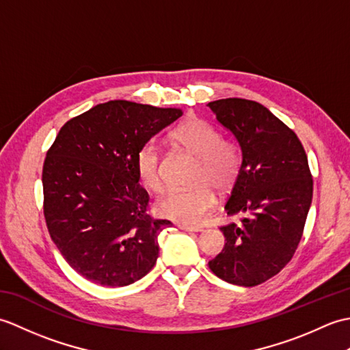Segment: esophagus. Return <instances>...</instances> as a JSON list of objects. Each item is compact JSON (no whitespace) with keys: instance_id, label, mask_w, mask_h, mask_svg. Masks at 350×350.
<instances>
[{"instance_id":"34e87169","label":"esophagus","mask_w":350,"mask_h":350,"mask_svg":"<svg viewBox=\"0 0 350 350\" xmlns=\"http://www.w3.org/2000/svg\"><path fill=\"white\" fill-rule=\"evenodd\" d=\"M177 227L179 228H182V230H187V232H202V227H198V226H191V224H183V222H179V224H177Z\"/></svg>"}]
</instances>
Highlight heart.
Here are the masks:
<instances>
[{
    "mask_svg": "<svg viewBox=\"0 0 350 350\" xmlns=\"http://www.w3.org/2000/svg\"><path fill=\"white\" fill-rule=\"evenodd\" d=\"M173 138L198 158L189 188L168 189L156 202V211L170 219L197 222L215 203V188L219 192L233 187L241 171L242 152L237 143L222 138L221 132L203 118L192 117L177 126ZM135 171L139 183L159 191L161 150L154 141H147L135 154Z\"/></svg>",
    "mask_w": 350,
    "mask_h": 350,
    "instance_id": "obj_1",
    "label": "heart"
}]
</instances>
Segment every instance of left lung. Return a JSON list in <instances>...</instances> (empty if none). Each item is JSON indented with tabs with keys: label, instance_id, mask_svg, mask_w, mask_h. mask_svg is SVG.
Segmentation results:
<instances>
[{
	"label": "left lung",
	"instance_id": "1",
	"mask_svg": "<svg viewBox=\"0 0 350 350\" xmlns=\"http://www.w3.org/2000/svg\"><path fill=\"white\" fill-rule=\"evenodd\" d=\"M207 107L242 150L226 202L227 215L241 219L221 227L226 245L209 267L230 284L252 287L292 260L313 198V177L299 138L262 103L228 98Z\"/></svg>",
	"mask_w": 350,
	"mask_h": 350
}]
</instances>
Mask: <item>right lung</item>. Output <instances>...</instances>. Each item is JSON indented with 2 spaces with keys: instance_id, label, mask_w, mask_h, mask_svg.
<instances>
[{
  "instance_id": "right-lung-1",
  "label": "right lung",
  "mask_w": 350,
  "mask_h": 350,
  "mask_svg": "<svg viewBox=\"0 0 350 350\" xmlns=\"http://www.w3.org/2000/svg\"><path fill=\"white\" fill-rule=\"evenodd\" d=\"M180 116L179 108L109 100L58 132L43 163V213L55 247L88 281L129 286L154 266L158 236L171 222L147 215L135 154Z\"/></svg>"
}]
</instances>
